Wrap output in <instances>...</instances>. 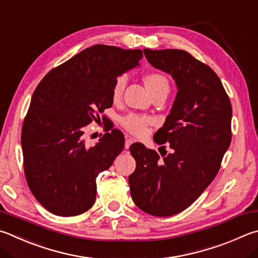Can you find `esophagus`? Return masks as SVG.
I'll list each match as a JSON object with an SVG mask.
<instances>
[{
    "mask_svg": "<svg viewBox=\"0 0 258 258\" xmlns=\"http://www.w3.org/2000/svg\"><path fill=\"white\" fill-rule=\"evenodd\" d=\"M133 143H134V140L133 139H131V138L126 139L125 140V149H128Z\"/></svg>",
    "mask_w": 258,
    "mask_h": 258,
    "instance_id": "esophagus-1",
    "label": "esophagus"
}]
</instances>
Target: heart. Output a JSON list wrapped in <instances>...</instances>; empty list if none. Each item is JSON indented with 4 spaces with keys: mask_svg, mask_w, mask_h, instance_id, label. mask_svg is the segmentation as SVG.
I'll return each mask as SVG.
<instances>
[{
    "mask_svg": "<svg viewBox=\"0 0 258 258\" xmlns=\"http://www.w3.org/2000/svg\"><path fill=\"white\" fill-rule=\"evenodd\" d=\"M144 83L147 86L148 90L150 93L154 96H167L170 91V82L169 79H168L165 74L160 72H151L145 74L144 78ZM126 83H127V79L124 76V74H120V76H117L113 84H111V99L114 102L120 101L121 97L124 95ZM152 123V118L147 115H139L131 113L121 117L120 124L123 127L128 131L130 133L134 135H143L147 131L148 126Z\"/></svg>",
    "mask_w": 258,
    "mask_h": 258,
    "instance_id": "1",
    "label": "heart"
}]
</instances>
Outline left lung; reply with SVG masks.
Listing matches in <instances>:
<instances>
[{"mask_svg": "<svg viewBox=\"0 0 258 258\" xmlns=\"http://www.w3.org/2000/svg\"><path fill=\"white\" fill-rule=\"evenodd\" d=\"M143 51L152 67L171 74L177 84L170 114L153 137L174 153L161 159L142 143L131 145L137 161L128 177L131 196L144 212L170 217L195 202L217 176L231 142L232 108L209 65L181 49Z\"/></svg>", "mask_w": 258, "mask_h": 258, "instance_id": "obj_1", "label": "left lung"}]
</instances>
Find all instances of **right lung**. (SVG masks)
Returning a JSON list of instances; mask_svg holds the SVG:
<instances>
[{
	"label": "right lung",
	"mask_w": 258,
	"mask_h": 258,
	"mask_svg": "<svg viewBox=\"0 0 258 258\" xmlns=\"http://www.w3.org/2000/svg\"><path fill=\"white\" fill-rule=\"evenodd\" d=\"M142 56L141 49L95 45L50 70L37 86L22 124L23 168L31 193L50 213L74 217L95 204L96 178L113 165L125 139L114 128L89 147L83 131L113 105L114 79Z\"/></svg>",
	"instance_id": "obj_1"
}]
</instances>
